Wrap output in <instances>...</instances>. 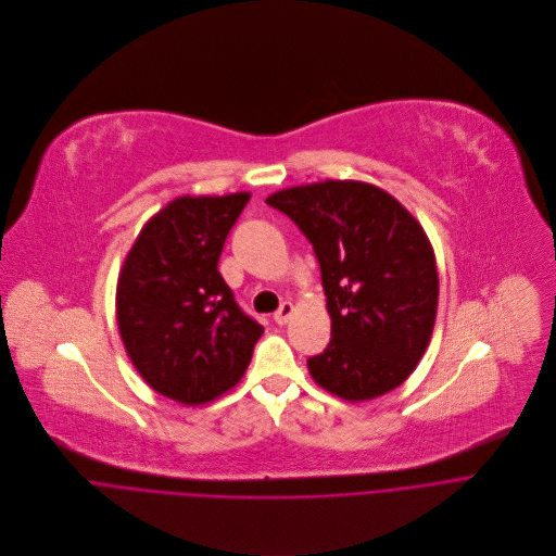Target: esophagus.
I'll list each match as a JSON object with an SVG mask.
<instances>
[{"label": "esophagus", "mask_w": 556, "mask_h": 556, "mask_svg": "<svg viewBox=\"0 0 556 556\" xmlns=\"http://www.w3.org/2000/svg\"><path fill=\"white\" fill-rule=\"evenodd\" d=\"M292 316H294V305H292L290 301L281 303V307L273 314V318H275V323H277V325H286Z\"/></svg>", "instance_id": "esophagus-1"}]
</instances>
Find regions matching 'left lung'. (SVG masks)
<instances>
[{
  "instance_id": "8db88e82",
  "label": "left lung",
  "mask_w": 556,
  "mask_h": 556,
  "mask_svg": "<svg viewBox=\"0 0 556 556\" xmlns=\"http://www.w3.org/2000/svg\"><path fill=\"white\" fill-rule=\"evenodd\" d=\"M266 203L290 216L320 264L331 340L307 359L312 380L346 402L404 384L432 340L439 273L421 223L364 180L325 178Z\"/></svg>"
}]
</instances>
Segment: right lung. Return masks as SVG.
Returning a JSON list of instances; mask_svg holds the SVG:
<instances>
[{
	"instance_id": "obj_1",
	"label": "right lung",
	"mask_w": 556,
	"mask_h": 556,
	"mask_svg": "<svg viewBox=\"0 0 556 556\" xmlns=\"http://www.w3.org/2000/svg\"><path fill=\"white\" fill-rule=\"evenodd\" d=\"M251 192L178 197L139 231L119 268L115 316L143 382L185 406L207 404L244 376L264 327L218 273Z\"/></svg>"
}]
</instances>
